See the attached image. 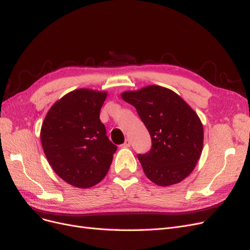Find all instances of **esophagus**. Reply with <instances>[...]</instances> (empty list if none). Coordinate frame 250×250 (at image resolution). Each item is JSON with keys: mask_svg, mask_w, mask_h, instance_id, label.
Listing matches in <instances>:
<instances>
[{"mask_svg": "<svg viewBox=\"0 0 250 250\" xmlns=\"http://www.w3.org/2000/svg\"><path fill=\"white\" fill-rule=\"evenodd\" d=\"M122 146H123V147H125V148H127V147H130V141L127 139V140L124 142V144H123Z\"/></svg>", "mask_w": 250, "mask_h": 250, "instance_id": "obj_1", "label": "esophagus"}]
</instances>
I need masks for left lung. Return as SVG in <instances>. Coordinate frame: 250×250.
<instances>
[{
    "label": "left lung",
    "mask_w": 250,
    "mask_h": 250,
    "mask_svg": "<svg viewBox=\"0 0 250 250\" xmlns=\"http://www.w3.org/2000/svg\"><path fill=\"white\" fill-rule=\"evenodd\" d=\"M121 97L135 107L150 133L151 149L138 155L146 176L157 186L168 187L190 175L203 146L197 113L173 90L158 85Z\"/></svg>",
    "instance_id": "8db88e82"
}]
</instances>
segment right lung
Returning a JSON list of instances; mask_svg holds the SVG:
<instances>
[{"instance_id": "obj_1", "label": "right lung", "mask_w": 250, "mask_h": 250, "mask_svg": "<svg viewBox=\"0 0 250 250\" xmlns=\"http://www.w3.org/2000/svg\"><path fill=\"white\" fill-rule=\"evenodd\" d=\"M106 96L75 89L55 102L43 120V152L57 175L74 187L86 188L99 184L117 151L99 117Z\"/></svg>"}]
</instances>
